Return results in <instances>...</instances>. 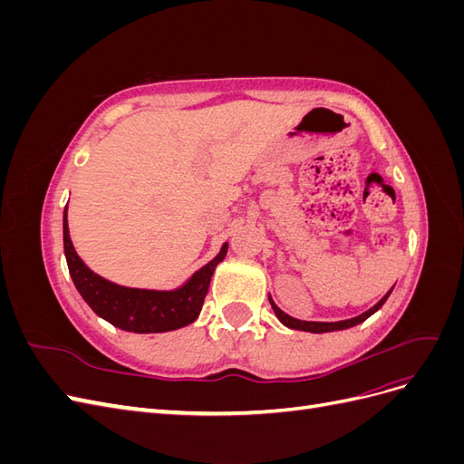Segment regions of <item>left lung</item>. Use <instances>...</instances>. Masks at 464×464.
I'll list each match as a JSON object with an SVG mask.
<instances>
[{"mask_svg": "<svg viewBox=\"0 0 464 464\" xmlns=\"http://www.w3.org/2000/svg\"><path fill=\"white\" fill-rule=\"evenodd\" d=\"M392 292V288L385 294V296L379 300L373 307H370L368 312H363L362 315H358V317H353V319H344V321H333V323H325V321H300V319H294V317H290V315H286L283 310H280V307L271 300V296H269V302H271V305H273V312H275V315L278 317V321L283 323V325H286L288 329H296V331H307V333H331V331H343V329H350V327H354V325H358V323H362V321H366L370 315H373L379 307H382L383 304H385V300L389 298V294Z\"/></svg>", "mask_w": 464, "mask_h": 464, "instance_id": "left-lung-1", "label": "left lung"}]
</instances>
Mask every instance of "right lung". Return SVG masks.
<instances>
[{
  "label": "right lung",
  "mask_w": 464,
  "mask_h": 464,
  "mask_svg": "<svg viewBox=\"0 0 464 464\" xmlns=\"http://www.w3.org/2000/svg\"><path fill=\"white\" fill-rule=\"evenodd\" d=\"M63 251L75 288L98 317L130 333H166L186 327L198 319L208 292L210 276H213L217 265L227 257L228 244H224L213 261L201 266L184 286L176 290H141L120 286L92 273L77 256L72 237H69L65 207Z\"/></svg>",
  "instance_id": "add662e5"
}]
</instances>
